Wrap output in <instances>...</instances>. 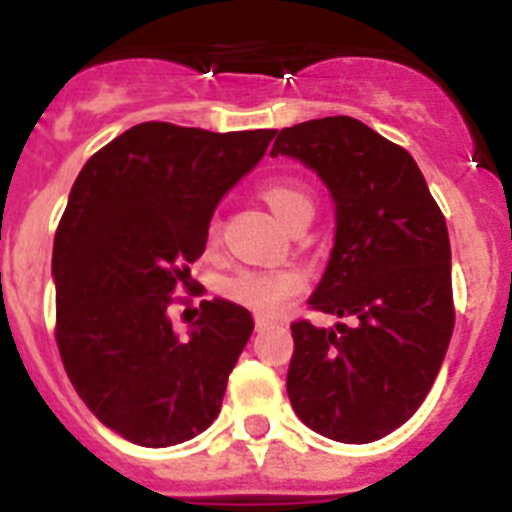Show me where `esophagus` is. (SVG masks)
I'll return each mask as SVG.
<instances>
[{
  "instance_id": "1",
  "label": "esophagus",
  "mask_w": 512,
  "mask_h": 512,
  "mask_svg": "<svg viewBox=\"0 0 512 512\" xmlns=\"http://www.w3.org/2000/svg\"><path fill=\"white\" fill-rule=\"evenodd\" d=\"M271 325H277V320H271V318H264V315H256V330H269Z\"/></svg>"
}]
</instances>
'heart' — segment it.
<instances>
[{
  "instance_id": "heart-1",
  "label": "heart",
  "mask_w": 512,
  "mask_h": 512,
  "mask_svg": "<svg viewBox=\"0 0 512 512\" xmlns=\"http://www.w3.org/2000/svg\"><path fill=\"white\" fill-rule=\"evenodd\" d=\"M261 200L266 202L274 217L282 225H289L295 217L312 212V197L302 184L289 179H271L261 187ZM305 289V277L297 269H256L241 271L238 277L225 282V295L238 305H246L256 312H279Z\"/></svg>"
}]
</instances>
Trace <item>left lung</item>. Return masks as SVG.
<instances>
[{
	"label": "left lung",
	"instance_id": "1",
	"mask_svg": "<svg viewBox=\"0 0 512 512\" xmlns=\"http://www.w3.org/2000/svg\"><path fill=\"white\" fill-rule=\"evenodd\" d=\"M271 156L318 174L336 235L315 310L354 323H292L287 395L297 418L341 443L400 428L431 392L454 333L446 220L415 158L354 117L279 130Z\"/></svg>",
	"mask_w": 512,
	"mask_h": 512
}]
</instances>
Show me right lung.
<instances>
[{
  "instance_id": "right-lung-1",
  "label": "right lung",
  "mask_w": 512,
  "mask_h": 512,
  "mask_svg": "<svg viewBox=\"0 0 512 512\" xmlns=\"http://www.w3.org/2000/svg\"><path fill=\"white\" fill-rule=\"evenodd\" d=\"M274 135L140 122L71 187L51 266L58 351L99 423L138 446L189 441L220 413L251 312L202 300L179 338L169 305L179 284L189 289L187 264L205 253L215 207Z\"/></svg>"
}]
</instances>
